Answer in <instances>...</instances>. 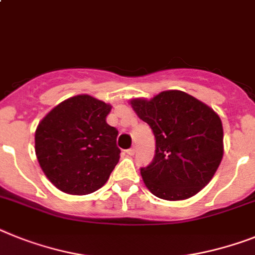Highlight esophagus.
Returning <instances> with one entry per match:
<instances>
[{"instance_id": "1", "label": "esophagus", "mask_w": 255, "mask_h": 255, "mask_svg": "<svg viewBox=\"0 0 255 255\" xmlns=\"http://www.w3.org/2000/svg\"><path fill=\"white\" fill-rule=\"evenodd\" d=\"M134 151H136V149H134V147H131V149H128V150H126V153H127L128 155H133Z\"/></svg>"}]
</instances>
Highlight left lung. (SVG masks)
<instances>
[{
    "mask_svg": "<svg viewBox=\"0 0 255 255\" xmlns=\"http://www.w3.org/2000/svg\"><path fill=\"white\" fill-rule=\"evenodd\" d=\"M155 136V155L141 168L145 185L167 201L187 200L210 183L223 158L219 115L185 92L163 91L129 101Z\"/></svg>",
    "mask_w": 255,
    "mask_h": 255,
    "instance_id": "1",
    "label": "left lung"
}]
</instances>
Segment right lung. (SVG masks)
<instances>
[{"mask_svg": "<svg viewBox=\"0 0 255 255\" xmlns=\"http://www.w3.org/2000/svg\"><path fill=\"white\" fill-rule=\"evenodd\" d=\"M110 111V104L78 95L57 105L38 123L36 157L55 188L84 196L106 184L121 158L117 128L106 123Z\"/></svg>", "mask_w": 255, "mask_h": 255, "instance_id": "right-lung-1", "label": "right lung"}]
</instances>
